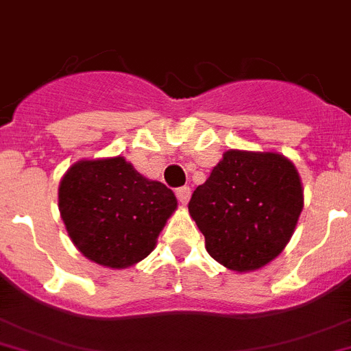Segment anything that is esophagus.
I'll use <instances>...</instances> for the list:
<instances>
[{"label":"esophagus","mask_w":351,"mask_h":351,"mask_svg":"<svg viewBox=\"0 0 351 351\" xmlns=\"http://www.w3.org/2000/svg\"><path fill=\"white\" fill-rule=\"evenodd\" d=\"M176 195H178V201L181 202V204H186V202L190 201L192 190H190V186H181L176 190Z\"/></svg>","instance_id":"obj_1"}]
</instances>
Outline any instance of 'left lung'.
<instances>
[{
  "mask_svg": "<svg viewBox=\"0 0 351 351\" xmlns=\"http://www.w3.org/2000/svg\"><path fill=\"white\" fill-rule=\"evenodd\" d=\"M301 210L300 176L273 152H226L188 202L211 258L239 273L263 267L282 253Z\"/></svg>",
  "mask_w": 351,
  "mask_h": 351,
  "instance_id": "obj_1",
  "label": "left lung"
}]
</instances>
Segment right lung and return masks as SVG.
Returning <instances> with one entry per match:
<instances>
[{
    "label": "right lung",
    "mask_w": 351,
    "mask_h": 351,
    "mask_svg": "<svg viewBox=\"0 0 351 351\" xmlns=\"http://www.w3.org/2000/svg\"><path fill=\"white\" fill-rule=\"evenodd\" d=\"M176 206L170 188L145 179L120 156L73 165L59 188L71 242L84 256L112 269L150 254Z\"/></svg>",
    "instance_id": "obj_1"
}]
</instances>
